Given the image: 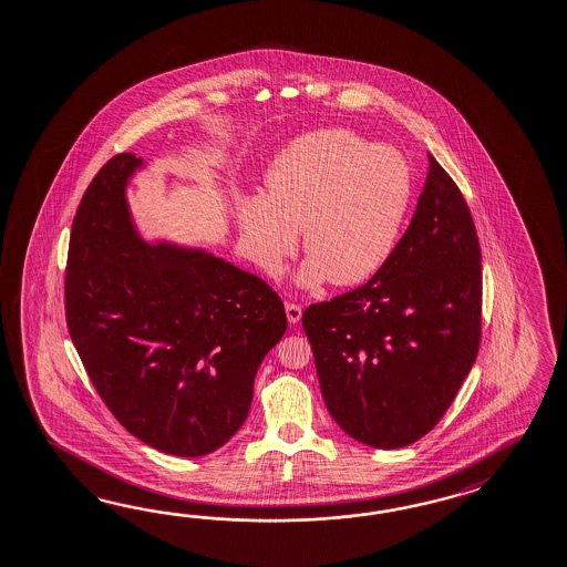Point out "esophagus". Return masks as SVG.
<instances>
[{
    "instance_id": "obj_1",
    "label": "esophagus",
    "mask_w": 567,
    "mask_h": 567,
    "mask_svg": "<svg viewBox=\"0 0 567 567\" xmlns=\"http://www.w3.org/2000/svg\"><path fill=\"white\" fill-rule=\"evenodd\" d=\"M286 315H288L290 324H298V322H300V318H302V306L293 302L286 303Z\"/></svg>"
}]
</instances>
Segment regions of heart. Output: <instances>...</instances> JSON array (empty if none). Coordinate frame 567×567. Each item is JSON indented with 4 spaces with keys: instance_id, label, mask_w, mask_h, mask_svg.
<instances>
[{
    "instance_id": "b5f03b06",
    "label": "heart",
    "mask_w": 567,
    "mask_h": 567,
    "mask_svg": "<svg viewBox=\"0 0 567 567\" xmlns=\"http://www.w3.org/2000/svg\"><path fill=\"white\" fill-rule=\"evenodd\" d=\"M267 196H243L238 235L250 261L277 276L298 249L306 264L298 284L359 286L392 257L409 214L414 182L406 158L355 132H310L271 163Z\"/></svg>"
}]
</instances>
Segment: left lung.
Masks as SVG:
<instances>
[{
  "label": "left lung",
  "instance_id": "obj_1",
  "mask_svg": "<svg viewBox=\"0 0 567 567\" xmlns=\"http://www.w3.org/2000/svg\"><path fill=\"white\" fill-rule=\"evenodd\" d=\"M330 416L369 447H406L443 419L482 337V252L449 173L429 175L409 230L365 286L303 310Z\"/></svg>",
  "mask_w": 567,
  "mask_h": 567
}]
</instances>
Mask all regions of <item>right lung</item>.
<instances>
[{"instance_id":"right-lung-1","label":"right lung","mask_w":567,"mask_h":567,"mask_svg":"<svg viewBox=\"0 0 567 567\" xmlns=\"http://www.w3.org/2000/svg\"><path fill=\"white\" fill-rule=\"evenodd\" d=\"M143 165L120 153L81 198L66 257V327L93 388L131 435L202 457L243 426L257 369L288 318L261 277L138 235L126 185Z\"/></svg>"}]
</instances>
